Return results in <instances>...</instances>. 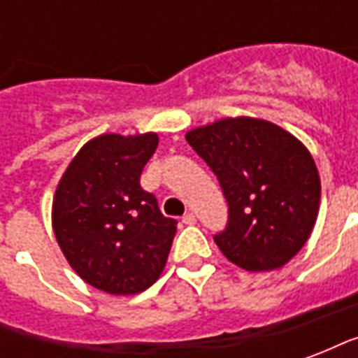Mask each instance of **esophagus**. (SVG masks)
<instances>
[{
    "instance_id": "obj_1",
    "label": "esophagus",
    "mask_w": 358,
    "mask_h": 358,
    "mask_svg": "<svg viewBox=\"0 0 358 358\" xmlns=\"http://www.w3.org/2000/svg\"><path fill=\"white\" fill-rule=\"evenodd\" d=\"M182 222H184V224H195V222H197V218H195V215L194 213H186V215H184V217H182Z\"/></svg>"
}]
</instances>
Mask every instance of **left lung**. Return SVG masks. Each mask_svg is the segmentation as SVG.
I'll return each mask as SVG.
<instances>
[{
  "label": "left lung",
  "mask_w": 358,
  "mask_h": 358,
  "mask_svg": "<svg viewBox=\"0 0 358 358\" xmlns=\"http://www.w3.org/2000/svg\"><path fill=\"white\" fill-rule=\"evenodd\" d=\"M186 140L217 174L228 201V226L215 236L222 255L249 272L289 263L320 207V176L303 141L253 117L197 126Z\"/></svg>",
  "instance_id": "obj_1"
}]
</instances>
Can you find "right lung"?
<instances>
[{"label":"right lung","mask_w":358,"mask_h":358,"mask_svg":"<svg viewBox=\"0 0 358 358\" xmlns=\"http://www.w3.org/2000/svg\"><path fill=\"white\" fill-rule=\"evenodd\" d=\"M157 145L155 132L95 136L59 180L51 207L55 240L74 272L99 292L136 295L166 264L176 220L140 186Z\"/></svg>","instance_id":"add662e5"}]
</instances>
